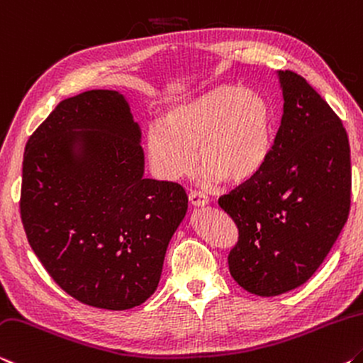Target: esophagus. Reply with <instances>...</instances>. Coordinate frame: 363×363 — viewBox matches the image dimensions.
Instances as JSON below:
<instances>
[{"label":"esophagus","instance_id":"obj_1","mask_svg":"<svg viewBox=\"0 0 363 363\" xmlns=\"http://www.w3.org/2000/svg\"><path fill=\"white\" fill-rule=\"evenodd\" d=\"M189 203H191L194 207H203L209 203V198L201 191H191L189 193Z\"/></svg>","mask_w":363,"mask_h":363}]
</instances>
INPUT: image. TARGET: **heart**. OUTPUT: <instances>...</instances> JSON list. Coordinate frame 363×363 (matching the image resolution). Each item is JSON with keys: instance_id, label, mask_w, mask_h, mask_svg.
<instances>
[{"instance_id": "heart-1", "label": "heart", "mask_w": 363, "mask_h": 363, "mask_svg": "<svg viewBox=\"0 0 363 363\" xmlns=\"http://www.w3.org/2000/svg\"><path fill=\"white\" fill-rule=\"evenodd\" d=\"M273 136L275 111L269 98L223 85L170 106L162 123L147 130L146 152L162 180L188 175L196 151L206 182L245 183L269 162Z\"/></svg>"}]
</instances>
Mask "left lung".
Listing matches in <instances>:
<instances>
[{
	"instance_id": "left-lung-1",
	"label": "left lung",
	"mask_w": 363,
	"mask_h": 363,
	"mask_svg": "<svg viewBox=\"0 0 363 363\" xmlns=\"http://www.w3.org/2000/svg\"><path fill=\"white\" fill-rule=\"evenodd\" d=\"M278 79L284 104L269 162L218 199L238 227L231 277L264 298L301 286L322 265L347 222L352 178L341 118L304 77L280 70Z\"/></svg>"
}]
</instances>
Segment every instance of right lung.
Instances as JSON below:
<instances>
[{
  "label": "right lung",
  "instance_id": "add662e5",
  "mask_svg": "<svg viewBox=\"0 0 363 363\" xmlns=\"http://www.w3.org/2000/svg\"><path fill=\"white\" fill-rule=\"evenodd\" d=\"M140 143L127 99L114 90L61 101L27 141L23 230L52 280L83 304H143L186 216L178 183L143 177Z\"/></svg>",
  "mask_w": 363,
  "mask_h": 363
}]
</instances>
